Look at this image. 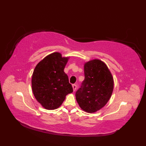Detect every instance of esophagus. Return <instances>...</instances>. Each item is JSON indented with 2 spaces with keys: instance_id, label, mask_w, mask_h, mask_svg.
<instances>
[{
  "instance_id": "34e87169",
  "label": "esophagus",
  "mask_w": 146,
  "mask_h": 146,
  "mask_svg": "<svg viewBox=\"0 0 146 146\" xmlns=\"http://www.w3.org/2000/svg\"><path fill=\"white\" fill-rule=\"evenodd\" d=\"M72 87H73V91H75L76 90V84H73L72 85Z\"/></svg>"
}]
</instances>
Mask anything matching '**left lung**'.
<instances>
[{
	"label": "left lung",
	"instance_id": "1",
	"mask_svg": "<svg viewBox=\"0 0 146 146\" xmlns=\"http://www.w3.org/2000/svg\"><path fill=\"white\" fill-rule=\"evenodd\" d=\"M84 70L85 78L76 91V100L85 112L95 113L110 100L114 80L107 65L99 59L86 62Z\"/></svg>",
	"mask_w": 146,
	"mask_h": 146
}]
</instances>
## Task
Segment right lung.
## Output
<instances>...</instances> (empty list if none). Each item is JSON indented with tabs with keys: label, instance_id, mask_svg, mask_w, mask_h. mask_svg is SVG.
<instances>
[{
	"label": "right lung",
	"instance_id": "obj_1",
	"mask_svg": "<svg viewBox=\"0 0 146 146\" xmlns=\"http://www.w3.org/2000/svg\"><path fill=\"white\" fill-rule=\"evenodd\" d=\"M70 56L58 52L49 54L36 66L31 78V87L36 100L44 108H58L66 96L73 92L68 76L64 71Z\"/></svg>",
	"mask_w": 146,
	"mask_h": 146
}]
</instances>
